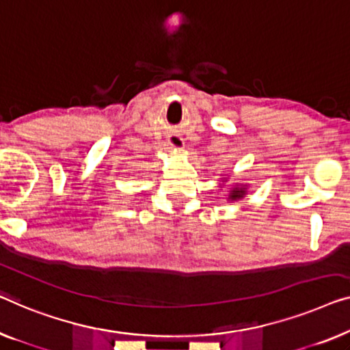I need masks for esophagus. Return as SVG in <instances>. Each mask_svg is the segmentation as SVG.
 I'll return each mask as SVG.
<instances>
[{"label": "esophagus", "mask_w": 350, "mask_h": 350, "mask_svg": "<svg viewBox=\"0 0 350 350\" xmlns=\"http://www.w3.org/2000/svg\"><path fill=\"white\" fill-rule=\"evenodd\" d=\"M185 146V142L178 135H174V137H170L169 142H167V148L169 150H180Z\"/></svg>", "instance_id": "obj_1"}]
</instances>
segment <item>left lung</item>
<instances>
[{"label": "left lung", "instance_id": "8db88e82", "mask_svg": "<svg viewBox=\"0 0 350 350\" xmlns=\"http://www.w3.org/2000/svg\"><path fill=\"white\" fill-rule=\"evenodd\" d=\"M240 197H243V187H241V189H234V191H232V196H230L232 200L240 199Z\"/></svg>", "mask_w": 350, "mask_h": 350}]
</instances>
